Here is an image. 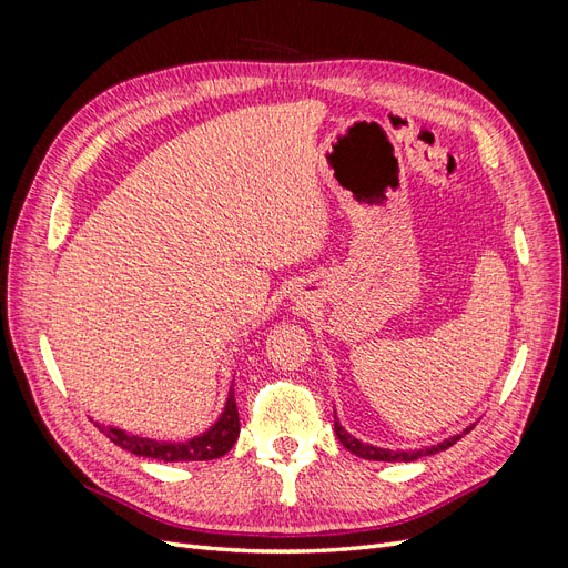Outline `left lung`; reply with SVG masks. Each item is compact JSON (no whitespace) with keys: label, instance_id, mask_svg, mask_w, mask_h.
<instances>
[{"label":"left lung","instance_id":"obj_1","mask_svg":"<svg viewBox=\"0 0 568 568\" xmlns=\"http://www.w3.org/2000/svg\"><path fill=\"white\" fill-rule=\"evenodd\" d=\"M471 428H474V424L464 428V432L450 436V438H445V440H440V443H436V445H426V448H419V450H390V448H379V445H372V443H365V440L355 438L353 434H348L346 428L341 426L338 417H334V432H336V436H338L343 448L351 450V453L357 455V457H363V459H376V462H415V459L426 457V455H436V453H440V450H448L450 445H455L464 434H469Z\"/></svg>","mask_w":568,"mask_h":568}]
</instances>
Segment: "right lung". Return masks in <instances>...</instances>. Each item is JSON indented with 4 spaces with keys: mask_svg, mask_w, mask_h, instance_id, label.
Masks as SVG:
<instances>
[{
    "mask_svg": "<svg viewBox=\"0 0 568 568\" xmlns=\"http://www.w3.org/2000/svg\"><path fill=\"white\" fill-rule=\"evenodd\" d=\"M94 426L104 434L109 440H113L120 448L140 455L151 457L161 462H203V459H217L232 450V445L239 438V409L234 400V384L230 388L225 409L217 417V422L189 440H156V438H144L134 436L130 432H123L118 426H106L94 422Z\"/></svg>",
    "mask_w": 568,
    "mask_h": 568,
    "instance_id": "obj_1",
    "label": "right lung"
}]
</instances>
